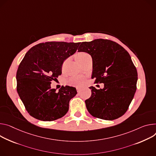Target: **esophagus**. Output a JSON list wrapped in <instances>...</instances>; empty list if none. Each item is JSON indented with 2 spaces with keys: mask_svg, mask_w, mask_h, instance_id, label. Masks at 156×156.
<instances>
[{
  "mask_svg": "<svg viewBox=\"0 0 156 156\" xmlns=\"http://www.w3.org/2000/svg\"><path fill=\"white\" fill-rule=\"evenodd\" d=\"M76 90H77V92L78 93H80L81 91V88H76Z\"/></svg>",
  "mask_w": 156,
  "mask_h": 156,
  "instance_id": "1",
  "label": "esophagus"
}]
</instances>
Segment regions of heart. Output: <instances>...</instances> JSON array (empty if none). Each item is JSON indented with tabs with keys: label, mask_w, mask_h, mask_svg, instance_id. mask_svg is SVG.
<instances>
[{
	"label": "heart",
	"mask_w": 156,
	"mask_h": 156,
	"mask_svg": "<svg viewBox=\"0 0 156 156\" xmlns=\"http://www.w3.org/2000/svg\"><path fill=\"white\" fill-rule=\"evenodd\" d=\"M89 56V55L84 52L78 53L76 55V58L77 62H80L85 59L87 57ZM83 82V78L81 76H74L69 79L68 83L70 85L72 86H80Z\"/></svg>",
	"instance_id": "heart-1"
}]
</instances>
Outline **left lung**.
<instances>
[{
	"label": "left lung",
	"instance_id": "1",
	"mask_svg": "<svg viewBox=\"0 0 156 156\" xmlns=\"http://www.w3.org/2000/svg\"><path fill=\"white\" fill-rule=\"evenodd\" d=\"M78 50L91 56V78L104 83L103 89L90 87L91 96L85 101L88 112L105 120L122 116L134 98L137 81V69L129 53L116 42L104 39L82 42Z\"/></svg>",
	"mask_w": 156,
	"mask_h": 156
}]
</instances>
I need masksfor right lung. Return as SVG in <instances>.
<instances>
[{
	"instance_id": "obj_1",
	"label": "right lung",
	"mask_w": 156,
	"mask_h": 156,
	"mask_svg": "<svg viewBox=\"0 0 156 156\" xmlns=\"http://www.w3.org/2000/svg\"><path fill=\"white\" fill-rule=\"evenodd\" d=\"M80 43L50 41L39 44L25 54L19 66L17 91L32 117L51 121L65 116L77 91L72 87L51 88V81L62 74L63 62L77 50Z\"/></svg>"
}]
</instances>
